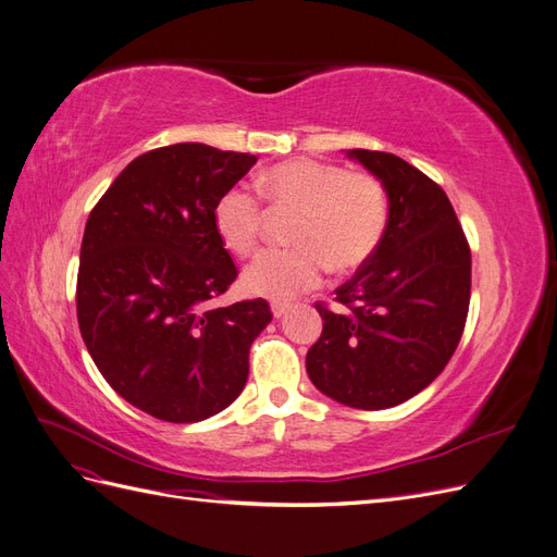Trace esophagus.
Instances as JSON below:
<instances>
[{"label": "esophagus", "instance_id": "1", "mask_svg": "<svg viewBox=\"0 0 557 557\" xmlns=\"http://www.w3.org/2000/svg\"><path fill=\"white\" fill-rule=\"evenodd\" d=\"M288 311H290L288 301H272V313H274V318H281V315H285Z\"/></svg>", "mask_w": 557, "mask_h": 557}]
</instances>
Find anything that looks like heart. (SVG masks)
Returning a JSON list of instances; mask_svg holds the SVG:
<instances>
[{"instance_id":"obj_1","label":"heart","mask_w":557,"mask_h":557,"mask_svg":"<svg viewBox=\"0 0 557 557\" xmlns=\"http://www.w3.org/2000/svg\"><path fill=\"white\" fill-rule=\"evenodd\" d=\"M260 188L274 211L297 218L290 227L295 248L267 250L248 264L244 288L252 295L290 299L307 293L330 267L336 274L362 267L383 242L391 205L374 174L297 158L267 170ZM213 225L232 252H256L264 230L260 195L246 185L225 190L213 207Z\"/></svg>"}]
</instances>
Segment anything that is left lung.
<instances>
[{
    "instance_id": "left-lung-1",
    "label": "left lung",
    "mask_w": 557,
    "mask_h": 557,
    "mask_svg": "<svg viewBox=\"0 0 557 557\" xmlns=\"http://www.w3.org/2000/svg\"><path fill=\"white\" fill-rule=\"evenodd\" d=\"M381 178L391 218L376 252L315 301L323 334L307 372L327 397L356 409H391L428 387L453 358L467 323L471 250L450 199L407 160L383 150L348 153Z\"/></svg>"
}]
</instances>
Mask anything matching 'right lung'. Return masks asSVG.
Masks as SVG:
<instances>
[{
	"instance_id": "obj_1",
	"label": "right lung",
	"mask_w": 557,
	"mask_h": 557,
	"mask_svg": "<svg viewBox=\"0 0 557 557\" xmlns=\"http://www.w3.org/2000/svg\"><path fill=\"white\" fill-rule=\"evenodd\" d=\"M256 156L174 144L132 160L88 215L76 278L83 342L113 391L166 423L239 397L269 301L211 307L239 272L213 225Z\"/></svg>"
}]
</instances>
